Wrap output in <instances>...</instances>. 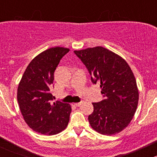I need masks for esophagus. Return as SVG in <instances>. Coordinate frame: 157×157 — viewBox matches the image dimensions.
<instances>
[{
  "label": "esophagus",
  "instance_id": "34e87169",
  "mask_svg": "<svg viewBox=\"0 0 157 157\" xmlns=\"http://www.w3.org/2000/svg\"><path fill=\"white\" fill-rule=\"evenodd\" d=\"M82 103H83V102H77V103H74V105H75L76 106H80Z\"/></svg>",
  "mask_w": 157,
  "mask_h": 157
}]
</instances>
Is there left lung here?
Returning <instances> with one entry per match:
<instances>
[{
    "instance_id": "left-lung-1",
    "label": "left lung",
    "mask_w": 157,
    "mask_h": 157,
    "mask_svg": "<svg viewBox=\"0 0 157 157\" xmlns=\"http://www.w3.org/2000/svg\"><path fill=\"white\" fill-rule=\"evenodd\" d=\"M91 75L99 83L104 99L93 102L90 126L98 133L112 135L124 130L134 117L139 93L135 77L124 58L102 46L74 51Z\"/></svg>"
}]
</instances>
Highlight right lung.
Segmentation results:
<instances>
[{
  "mask_svg": "<svg viewBox=\"0 0 157 157\" xmlns=\"http://www.w3.org/2000/svg\"><path fill=\"white\" fill-rule=\"evenodd\" d=\"M70 51L55 47L35 57L26 67L17 89L20 112L28 126L45 135H54L67 128L71 106L58 101L51 102L54 73L63 56Z\"/></svg>",
  "mask_w": 157,
  "mask_h": 157,
  "instance_id": "1",
  "label": "right lung"
}]
</instances>
